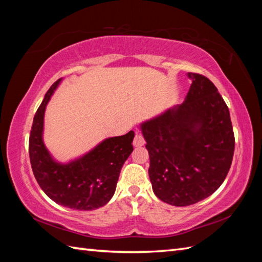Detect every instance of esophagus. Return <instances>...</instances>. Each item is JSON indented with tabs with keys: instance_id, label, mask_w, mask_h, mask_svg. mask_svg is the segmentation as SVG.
<instances>
[{
	"instance_id": "1",
	"label": "esophagus",
	"mask_w": 262,
	"mask_h": 262,
	"mask_svg": "<svg viewBox=\"0 0 262 262\" xmlns=\"http://www.w3.org/2000/svg\"><path fill=\"white\" fill-rule=\"evenodd\" d=\"M144 144H145V140H144L143 135L141 134V133H136L134 141H133V145H134L135 147H141L144 145Z\"/></svg>"
}]
</instances>
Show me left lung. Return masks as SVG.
I'll list each match as a JSON object with an SVG mask.
<instances>
[{"label":"left lung","instance_id":"obj_1","mask_svg":"<svg viewBox=\"0 0 262 262\" xmlns=\"http://www.w3.org/2000/svg\"><path fill=\"white\" fill-rule=\"evenodd\" d=\"M187 75L191 85L185 101L140 125L153 192L178 207L196 204L220 188L235 144L229 108L213 82Z\"/></svg>","mask_w":262,"mask_h":262}]
</instances>
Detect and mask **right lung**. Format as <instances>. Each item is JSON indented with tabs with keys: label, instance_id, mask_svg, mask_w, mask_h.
<instances>
[{
	"label": "right lung",
	"instance_id": "add662e5",
	"mask_svg": "<svg viewBox=\"0 0 262 262\" xmlns=\"http://www.w3.org/2000/svg\"><path fill=\"white\" fill-rule=\"evenodd\" d=\"M58 79L47 91L33 117L29 138L31 168L38 185L53 202L76 210L102 207L113 198L125 161L133 152L134 132L108 137L90 151L69 162H59L43 143L46 107L62 83Z\"/></svg>",
	"mask_w": 262,
	"mask_h": 262
}]
</instances>
